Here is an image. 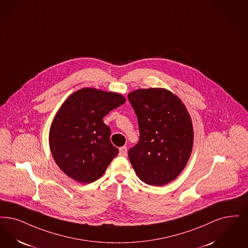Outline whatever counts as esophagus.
Returning a JSON list of instances; mask_svg holds the SVG:
<instances>
[{
	"mask_svg": "<svg viewBox=\"0 0 248 248\" xmlns=\"http://www.w3.org/2000/svg\"><path fill=\"white\" fill-rule=\"evenodd\" d=\"M120 152L119 155L120 156H123V157H124V156H126V153H127V148L125 147V146H124V147H122V148H120Z\"/></svg>",
	"mask_w": 248,
	"mask_h": 248,
	"instance_id": "1",
	"label": "esophagus"
}]
</instances>
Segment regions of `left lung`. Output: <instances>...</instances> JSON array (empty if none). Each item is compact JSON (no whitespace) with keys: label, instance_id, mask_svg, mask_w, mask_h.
I'll return each instance as SVG.
<instances>
[{"label":"left lung","instance_id":"8db88e82","mask_svg":"<svg viewBox=\"0 0 248 248\" xmlns=\"http://www.w3.org/2000/svg\"><path fill=\"white\" fill-rule=\"evenodd\" d=\"M138 117L139 143L129 149L130 162L144 183L160 186L186 167L193 148L191 118L178 97L163 89L128 94Z\"/></svg>","mask_w":248,"mask_h":248}]
</instances>
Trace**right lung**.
<instances>
[{"instance_id":"add662e5","label":"right lung","mask_w":248,"mask_h":248,"mask_svg":"<svg viewBox=\"0 0 248 248\" xmlns=\"http://www.w3.org/2000/svg\"><path fill=\"white\" fill-rule=\"evenodd\" d=\"M125 102L117 93L79 89L66 99L50 129V149L59 168L79 183L102 176L119 149L110 142L103 117Z\"/></svg>"}]
</instances>
